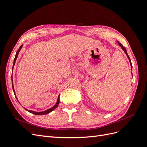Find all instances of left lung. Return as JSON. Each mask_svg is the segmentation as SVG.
I'll list each match as a JSON object with an SVG mask.
<instances>
[{"mask_svg":"<svg viewBox=\"0 0 147 147\" xmlns=\"http://www.w3.org/2000/svg\"><path fill=\"white\" fill-rule=\"evenodd\" d=\"M117 43H118V45L121 47V48L123 49V50L124 51V53H126V56H127V58L129 59V62H130V64H131V68H132V63H131V59H130V58H129V56H128V55H127V51H126V48H124L123 46V45L121 43H119L118 41H117Z\"/></svg>","mask_w":147,"mask_h":147,"instance_id":"obj_1","label":"left lung"}]
</instances>
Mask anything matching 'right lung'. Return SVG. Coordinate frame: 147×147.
Masks as SVG:
<instances>
[{
	"instance_id": "1",
	"label": "right lung",
	"mask_w": 147,
	"mask_h": 147,
	"mask_svg": "<svg viewBox=\"0 0 147 147\" xmlns=\"http://www.w3.org/2000/svg\"><path fill=\"white\" fill-rule=\"evenodd\" d=\"M23 45H21V47L19 48V49L18 50V51H17V52H16V55H15V59H14V61H13V67H12V71H13V67H14V65H15V62H16V59H17V57H18V54H19V52L20 51V50H21V49L22 48V47H23ZM11 82H12V87H13V92H14V94H15V97H16V99L18 100V99H17V97H16V94H15V90H14V86H13V78H12V76H11ZM19 102V101H18ZM59 96H58V97H57V102H56V104L53 107H51V108H50V109H48V110H45V111H43V112H34V111H32V110H28V109H25L24 107H23L26 110H27L28 112H30V113H32V114H34V115H46V114H48V113H50V112H51L53 110H54L57 107V105H58V104H59Z\"/></svg>"
}]
</instances>
